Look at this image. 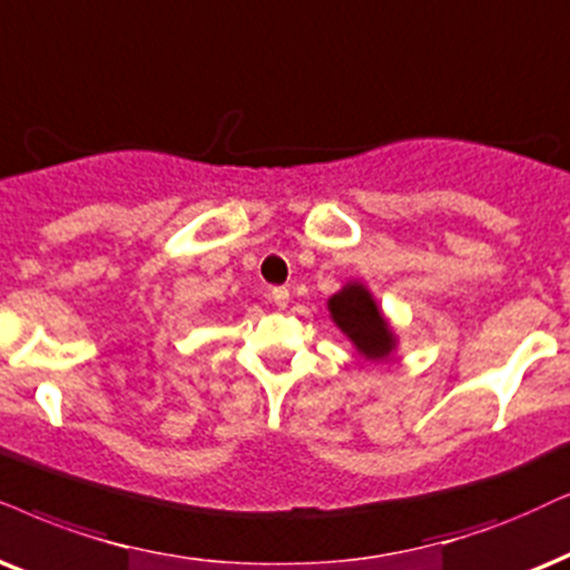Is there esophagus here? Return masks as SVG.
Here are the masks:
<instances>
[{
    "label": "esophagus",
    "instance_id": "obj_1",
    "mask_svg": "<svg viewBox=\"0 0 570 570\" xmlns=\"http://www.w3.org/2000/svg\"><path fill=\"white\" fill-rule=\"evenodd\" d=\"M271 299L276 302L278 307H286V305H289L292 294H289V289H286V286H276V289H271Z\"/></svg>",
    "mask_w": 570,
    "mask_h": 570
}]
</instances>
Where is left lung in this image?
<instances>
[{
	"label": "left lung",
	"mask_w": 570,
	"mask_h": 570,
	"mask_svg": "<svg viewBox=\"0 0 570 570\" xmlns=\"http://www.w3.org/2000/svg\"><path fill=\"white\" fill-rule=\"evenodd\" d=\"M328 313L336 328L350 338L365 360H386L397 350V334L389 326L379 302L363 281H347L328 297Z\"/></svg>",
	"instance_id": "1"
}]
</instances>
